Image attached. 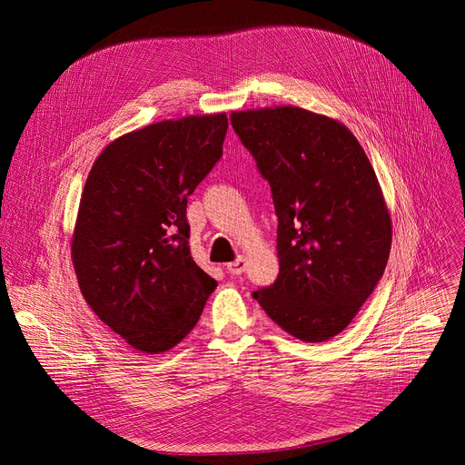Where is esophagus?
Returning a JSON list of instances; mask_svg holds the SVG:
<instances>
[{
	"label": "esophagus",
	"mask_w": 465,
	"mask_h": 465,
	"mask_svg": "<svg viewBox=\"0 0 465 465\" xmlns=\"http://www.w3.org/2000/svg\"><path fill=\"white\" fill-rule=\"evenodd\" d=\"M226 270H228L232 275L245 273V270H247V260L242 258V256H239L235 262H230V263L226 265Z\"/></svg>",
	"instance_id": "obj_1"
}]
</instances>
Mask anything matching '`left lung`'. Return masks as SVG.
I'll list each match as a JSON object with an SVG mask.
<instances>
[{
    "label": "left lung",
    "mask_w": 465,
    "mask_h": 465,
    "mask_svg": "<svg viewBox=\"0 0 465 465\" xmlns=\"http://www.w3.org/2000/svg\"><path fill=\"white\" fill-rule=\"evenodd\" d=\"M230 120L279 218V277L252 298L286 333L322 343L373 294L392 247L373 165L345 124L302 107L233 111Z\"/></svg>",
    "instance_id": "1"
}]
</instances>
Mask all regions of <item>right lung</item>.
Instances as JSON below:
<instances>
[{"label":"right lung","instance_id":"add662e5","mask_svg":"<svg viewBox=\"0 0 465 465\" xmlns=\"http://www.w3.org/2000/svg\"><path fill=\"white\" fill-rule=\"evenodd\" d=\"M226 113L162 120L94 162L71 237L86 303L130 347L173 349L216 288L190 254L188 195L223 156Z\"/></svg>","mask_w":465,"mask_h":465}]
</instances>
